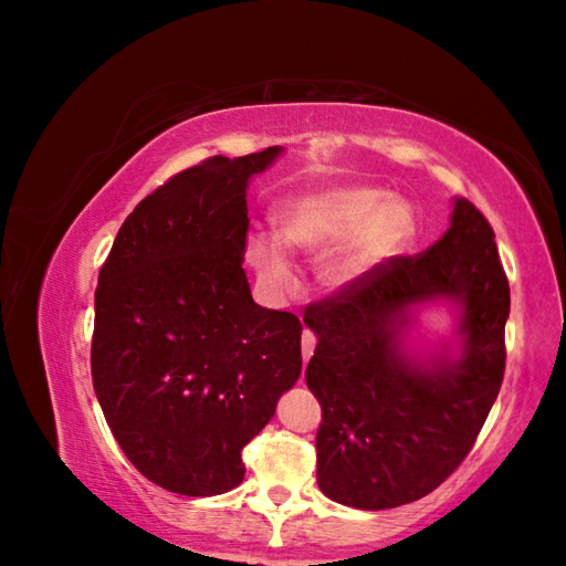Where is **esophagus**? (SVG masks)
<instances>
[{
	"mask_svg": "<svg viewBox=\"0 0 566 566\" xmlns=\"http://www.w3.org/2000/svg\"><path fill=\"white\" fill-rule=\"evenodd\" d=\"M314 347H316V335L312 331H302V356L304 361H310L312 354H314Z\"/></svg>",
	"mask_w": 566,
	"mask_h": 566,
	"instance_id": "34e87169",
	"label": "esophagus"
}]
</instances>
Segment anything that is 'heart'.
Masks as SVG:
<instances>
[{
  "label": "heart",
  "mask_w": 566,
  "mask_h": 566,
  "mask_svg": "<svg viewBox=\"0 0 566 566\" xmlns=\"http://www.w3.org/2000/svg\"><path fill=\"white\" fill-rule=\"evenodd\" d=\"M281 235L287 245L304 252L342 248L325 269L337 287L352 285L385 256L406 245L413 233V217L378 188H328L304 193L283 205L279 214ZM248 256L260 281L271 293H287L295 285L293 262L276 235H254Z\"/></svg>",
  "instance_id": "heart-1"
}]
</instances>
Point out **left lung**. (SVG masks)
<instances>
[{
	"mask_svg": "<svg viewBox=\"0 0 566 566\" xmlns=\"http://www.w3.org/2000/svg\"><path fill=\"white\" fill-rule=\"evenodd\" d=\"M495 233L468 198L451 229L413 256H389L304 310L318 345L306 385L321 403L316 479L328 499L387 510L432 493L472 451L505 373L510 285ZM461 304L463 354L418 365L402 354L416 303Z\"/></svg>",
	"mask_w": 566,
	"mask_h": 566,
	"instance_id": "obj_1",
	"label": "left lung"
}]
</instances>
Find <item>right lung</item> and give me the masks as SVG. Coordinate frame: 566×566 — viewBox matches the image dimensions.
<instances>
[{"mask_svg":"<svg viewBox=\"0 0 566 566\" xmlns=\"http://www.w3.org/2000/svg\"><path fill=\"white\" fill-rule=\"evenodd\" d=\"M281 146L167 179L98 271L92 380L119 449L153 484L219 495L302 373V323L254 304L243 269L248 179Z\"/></svg>","mask_w":566,"mask_h":566,"instance_id":"right-lung-1","label":"right lung"}]
</instances>
